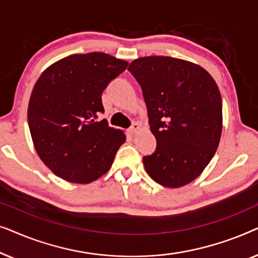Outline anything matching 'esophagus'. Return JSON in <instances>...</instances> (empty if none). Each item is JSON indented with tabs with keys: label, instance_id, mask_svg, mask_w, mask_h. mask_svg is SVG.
I'll list each match as a JSON object with an SVG mask.
<instances>
[{
	"label": "esophagus",
	"instance_id": "1",
	"mask_svg": "<svg viewBox=\"0 0 258 258\" xmlns=\"http://www.w3.org/2000/svg\"><path fill=\"white\" fill-rule=\"evenodd\" d=\"M139 130H140L139 123H134V124L128 129V133L130 134V135H134V134H136Z\"/></svg>",
	"mask_w": 258,
	"mask_h": 258
}]
</instances>
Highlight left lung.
I'll use <instances>...</instances> for the list:
<instances>
[{"instance_id":"8db88e82","label":"left lung","mask_w":258,"mask_h":258,"mask_svg":"<svg viewBox=\"0 0 258 258\" xmlns=\"http://www.w3.org/2000/svg\"><path fill=\"white\" fill-rule=\"evenodd\" d=\"M128 70L142 88L153 155L143 157L158 184L179 188L202 174L222 135V98L213 76L202 67L169 56L134 59Z\"/></svg>"}]
</instances>
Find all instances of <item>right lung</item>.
Instances as JSON below:
<instances>
[{"instance_id":"obj_1","label":"right lung","mask_w":258,"mask_h":258,"mask_svg":"<svg viewBox=\"0 0 258 258\" xmlns=\"http://www.w3.org/2000/svg\"><path fill=\"white\" fill-rule=\"evenodd\" d=\"M128 62L104 52L70 55L49 66L35 83L28 105V124L35 150L56 176L87 184L110 169L122 130L111 128L102 93Z\"/></svg>"}]
</instances>
